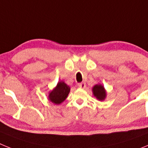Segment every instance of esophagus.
I'll return each mask as SVG.
<instances>
[{
	"label": "esophagus",
	"instance_id": "1",
	"mask_svg": "<svg viewBox=\"0 0 148 148\" xmlns=\"http://www.w3.org/2000/svg\"><path fill=\"white\" fill-rule=\"evenodd\" d=\"M78 86L79 88H85L86 87V84L84 82H82V83L78 84Z\"/></svg>",
	"mask_w": 148,
	"mask_h": 148
}]
</instances>
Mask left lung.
<instances>
[{"label":"left lung","mask_w":148,"mask_h":148,"mask_svg":"<svg viewBox=\"0 0 148 148\" xmlns=\"http://www.w3.org/2000/svg\"><path fill=\"white\" fill-rule=\"evenodd\" d=\"M92 92L93 95L99 101H104L107 97V91L104 86L101 84H98L93 86L92 88Z\"/></svg>","instance_id":"8db88e82"}]
</instances>
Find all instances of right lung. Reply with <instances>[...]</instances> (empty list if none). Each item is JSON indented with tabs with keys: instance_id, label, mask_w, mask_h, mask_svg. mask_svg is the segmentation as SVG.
I'll use <instances>...</instances> for the list:
<instances>
[{
	"instance_id": "right-lung-1",
	"label": "right lung",
	"mask_w": 148,
	"mask_h": 148,
	"mask_svg": "<svg viewBox=\"0 0 148 148\" xmlns=\"http://www.w3.org/2000/svg\"><path fill=\"white\" fill-rule=\"evenodd\" d=\"M70 87L63 81L58 82L56 87L50 90L48 95L49 101L55 104H60L64 102L70 93Z\"/></svg>"
}]
</instances>
